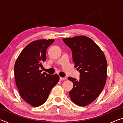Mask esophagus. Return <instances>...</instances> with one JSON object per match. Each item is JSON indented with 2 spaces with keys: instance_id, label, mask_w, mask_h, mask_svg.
Returning <instances> with one entry per match:
<instances>
[{
  "instance_id": "esophagus-1",
  "label": "esophagus",
  "mask_w": 123,
  "mask_h": 123,
  "mask_svg": "<svg viewBox=\"0 0 123 123\" xmlns=\"http://www.w3.org/2000/svg\"><path fill=\"white\" fill-rule=\"evenodd\" d=\"M66 79H67L66 78H61V77H60V81H63V80H66Z\"/></svg>"
}]
</instances>
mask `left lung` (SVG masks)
I'll return each instance as SVG.
<instances>
[{"label": "left lung", "mask_w": 123, "mask_h": 123, "mask_svg": "<svg viewBox=\"0 0 123 123\" xmlns=\"http://www.w3.org/2000/svg\"><path fill=\"white\" fill-rule=\"evenodd\" d=\"M72 51L75 67L80 73L79 80L69 77L73 88L69 92L74 104L86 106L100 94L106 84L107 61L103 51L92 39L85 36L63 38Z\"/></svg>", "instance_id": "left-lung-1"}]
</instances>
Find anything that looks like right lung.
I'll return each mask as SVG.
<instances>
[{"label":"right lung","mask_w":123,"mask_h":123,"mask_svg":"<svg viewBox=\"0 0 123 123\" xmlns=\"http://www.w3.org/2000/svg\"><path fill=\"white\" fill-rule=\"evenodd\" d=\"M54 39H39L24 48L14 67L16 86L22 99L33 107L39 106L48 99L53 87L59 81L57 74H42V63L46 60L48 48Z\"/></svg>","instance_id":"obj_1"}]
</instances>
